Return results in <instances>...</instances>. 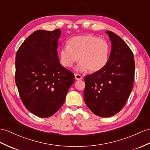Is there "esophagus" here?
Instances as JSON below:
<instances>
[{
	"label": "esophagus",
	"instance_id": "1",
	"mask_svg": "<svg viewBox=\"0 0 150 150\" xmlns=\"http://www.w3.org/2000/svg\"><path fill=\"white\" fill-rule=\"evenodd\" d=\"M74 76H75V79H77V80H79V79H83V77L80 74H75Z\"/></svg>",
	"mask_w": 150,
	"mask_h": 150
}]
</instances>
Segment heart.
I'll return each mask as SVG.
<instances>
[{"instance_id":"b5f03b06","label":"heart","mask_w":150,"mask_h":150,"mask_svg":"<svg viewBox=\"0 0 150 150\" xmlns=\"http://www.w3.org/2000/svg\"><path fill=\"white\" fill-rule=\"evenodd\" d=\"M110 46L107 41L93 35L76 36L69 40L67 45L63 46L58 53L60 64L65 68L72 67L79 58L81 61L76 70L83 72L90 70L96 72L106 65Z\"/></svg>"}]
</instances>
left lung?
Segmentation results:
<instances>
[{
  "label": "left lung",
  "mask_w": 150,
  "mask_h": 150,
  "mask_svg": "<svg viewBox=\"0 0 150 150\" xmlns=\"http://www.w3.org/2000/svg\"><path fill=\"white\" fill-rule=\"evenodd\" d=\"M111 52L102 70L85 77L84 100L92 112L100 117L118 113L126 104L132 91L135 72L134 54L118 35L106 31Z\"/></svg>",
  "instance_id": "obj_1"
}]
</instances>
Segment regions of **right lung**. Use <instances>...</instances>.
Wrapping results in <instances>:
<instances>
[{"label":"right lung","instance_id":"add662e5","mask_svg":"<svg viewBox=\"0 0 150 150\" xmlns=\"http://www.w3.org/2000/svg\"><path fill=\"white\" fill-rule=\"evenodd\" d=\"M61 30H38L25 40L16 54L15 81L28 110L41 118L63 105L74 75L60 63L57 47Z\"/></svg>","mask_w":150,"mask_h":150}]
</instances>
